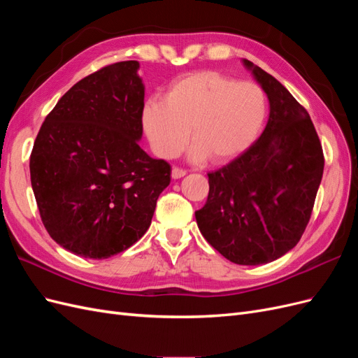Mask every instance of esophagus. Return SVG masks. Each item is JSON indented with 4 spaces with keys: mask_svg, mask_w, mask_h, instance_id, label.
<instances>
[{
    "mask_svg": "<svg viewBox=\"0 0 358 358\" xmlns=\"http://www.w3.org/2000/svg\"><path fill=\"white\" fill-rule=\"evenodd\" d=\"M187 175V170H183L180 167H173L171 169V178L173 179H180Z\"/></svg>",
    "mask_w": 358,
    "mask_h": 358,
    "instance_id": "obj_1",
    "label": "esophagus"
}]
</instances>
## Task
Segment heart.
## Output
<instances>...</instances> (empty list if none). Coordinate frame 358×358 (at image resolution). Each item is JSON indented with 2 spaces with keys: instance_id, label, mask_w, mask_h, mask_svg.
Returning <instances> with one entry per match:
<instances>
[{
  "instance_id": "obj_1",
  "label": "heart",
  "mask_w": 358,
  "mask_h": 358,
  "mask_svg": "<svg viewBox=\"0 0 358 358\" xmlns=\"http://www.w3.org/2000/svg\"><path fill=\"white\" fill-rule=\"evenodd\" d=\"M266 117L262 86L218 71L182 76L162 100L150 99L142 107V127L154 152L176 157L191 137L194 161L225 162L241 155L262 133Z\"/></svg>"
}]
</instances>
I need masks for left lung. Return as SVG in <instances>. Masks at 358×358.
<instances>
[{
    "instance_id": "obj_1",
    "label": "left lung",
    "mask_w": 358,
    "mask_h": 358,
    "mask_svg": "<svg viewBox=\"0 0 358 358\" xmlns=\"http://www.w3.org/2000/svg\"><path fill=\"white\" fill-rule=\"evenodd\" d=\"M270 103L263 134L229 164L208 173L197 225L231 263L258 266L294 248L310 220L324 154L310 116L282 83L243 59Z\"/></svg>"
}]
</instances>
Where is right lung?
Segmentation results:
<instances>
[{
    "label": "right lung",
    "mask_w": 358,
    "mask_h": 358,
    "mask_svg": "<svg viewBox=\"0 0 358 358\" xmlns=\"http://www.w3.org/2000/svg\"><path fill=\"white\" fill-rule=\"evenodd\" d=\"M137 70V61L115 62L71 86L31 152L43 225L58 245L85 258H109L134 245L170 183L169 162L138 146L145 86Z\"/></svg>",
    "instance_id": "add662e5"
}]
</instances>
